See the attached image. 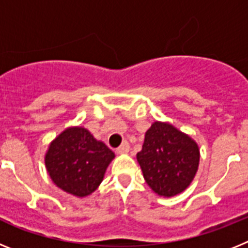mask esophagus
Segmentation results:
<instances>
[{"label":"esophagus","instance_id":"34e87169","mask_svg":"<svg viewBox=\"0 0 248 248\" xmlns=\"http://www.w3.org/2000/svg\"><path fill=\"white\" fill-rule=\"evenodd\" d=\"M128 150H130V145H128V142L127 141H124L122 142V145L120 146V147L117 148V154H127L128 152Z\"/></svg>","mask_w":248,"mask_h":248}]
</instances>
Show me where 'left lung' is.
<instances>
[{
	"label": "left lung",
	"mask_w": 248,
	"mask_h": 248,
	"mask_svg": "<svg viewBox=\"0 0 248 248\" xmlns=\"http://www.w3.org/2000/svg\"><path fill=\"white\" fill-rule=\"evenodd\" d=\"M137 161L148 186L163 197L184 192L199 170V146L167 122H154L145 135Z\"/></svg>",
	"instance_id": "left-lung-1"
}]
</instances>
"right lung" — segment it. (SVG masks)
<instances>
[{"mask_svg":"<svg viewBox=\"0 0 248 248\" xmlns=\"http://www.w3.org/2000/svg\"><path fill=\"white\" fill-rule=\"evenodd\" d=\"M115 154L83 127H68L56 137L45 156L53 184L64 192L85 197L97 189Z\"/></svg>","mask_w":248,"mask_h":248,"instance_id":"right-lung-1","label":"right lung"}]
</instances>
